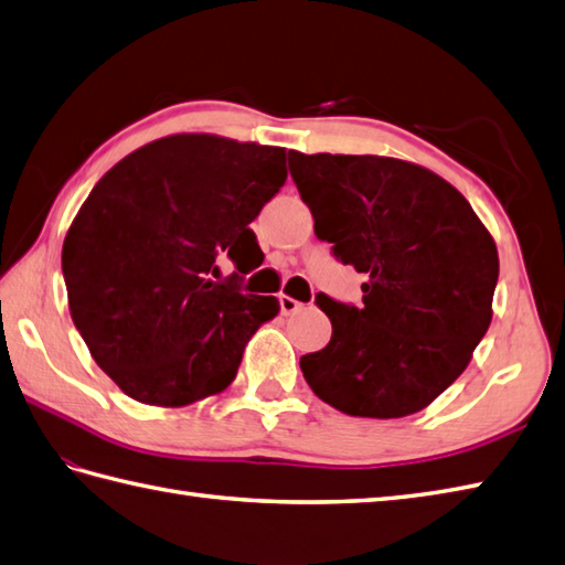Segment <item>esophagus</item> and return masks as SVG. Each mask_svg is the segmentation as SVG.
Masks as SVG:
<instances>
[{"label":"esophagus","instance_id":"1","mask_svg":"<svg viewBox=\"0 0 565 565\" xmlns=\"http://www.w3.org/2000/svg\"><path fill=\"white\" fill-rule=\"evenodd\" d=\"M279 306H281V313L284 316H294L296 310H301V301H296V298L286 296V294L279 296Z\"/></svg>","mask_w":565,"mask_h":565}]
</instances>
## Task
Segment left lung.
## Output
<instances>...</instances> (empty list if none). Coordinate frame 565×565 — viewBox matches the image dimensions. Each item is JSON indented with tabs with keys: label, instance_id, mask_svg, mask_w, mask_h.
<instances>
[{
	"label": "left lung",
	"instance_id": "1",
	"mask_svg": "<svg viewBox=\"0 0 565 565\" xmlns=\"http://www.w3.org/2000/svg\"><path fill=\"white\" fill-rule=\"evenodd\" d=\"M289 170L318 239L369 276L362 306L316 296L332 338L301 356L308 386L354 417L423 411L488 332L500 271L493 237L459 191L413 162L291 150Z\"/></svg>",
	"mask_w": 565,
	"mask_h": 565
}]
</instances>
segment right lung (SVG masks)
<instances>
[{
	"mask_svg": "<svg viewBox=\"0 0 565 565\" xmlns=\"http://www.w3.org/2000/svg\"><path fill=\"white\" fill-rule=\"evenodd\" d=\"M284 182V148L182 134L92 189L63 245L70 316L130 398L179 407L231 386L247 340L279 313L243 279L264 259L249 223ZM225 256L236 271L221 280Z\"/></svg>",
	"mask_w": 565,
	"mask_h": 565,
	"instance_id": "obj_1",
	"label": "right lung"
}]
</instances>
